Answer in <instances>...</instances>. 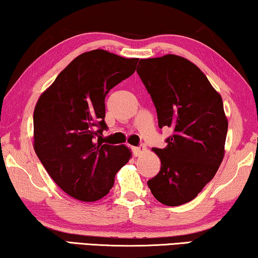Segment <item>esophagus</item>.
I'll use <instances>...</instances> for the list:
<instances>
[{
    "label": "esophagus",
    "instance_id": "obj_1",
    "mask_svg": "<svg viewBox=\"0 0 258 258\" xmlns=\"http://www.w3.org/2000/svg\"><path fill=\"white\" fill-rule=\"evenodd\" d=\"M132 151H133V154L136 155V157H140V155L143 154L145 151H146V148H145L144 146L143 147H133Z\"/></svg>",
    "mask_w": 258,
    "mask_h": 258
}]
</instances>
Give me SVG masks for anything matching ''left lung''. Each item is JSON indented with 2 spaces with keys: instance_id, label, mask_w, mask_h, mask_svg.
I'll return each mask as SVG.
<instances>
[{
  "instance_id": "left-lung-1",
  "label": "left lung",
  "mask_w": 258,
  "mask_h": 258,
  "mask_svg": "<svg viewBox=\"0 0 258 258\" xmlns=\"http://www.w3.org/2000/svg\"><path fill=\"white\" fill-rule=\"evenodd\" d=\"M137 72L157 108L159 127L173 128L167 146L153 148L161 168L147 184L162 205H183L198 197L223 160L228 120L222 98L183 57L140 59Z\"/></svg>"
}]
</instances>
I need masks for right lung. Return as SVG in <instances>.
<instances>
[{
	"label": "right lung",
	"instance_id": "1",
	"mask_svg": "<svg viewBox=\"0 0 258 258\" xmlns=\"http://www.w3.org/2000/svg\"><path fill=\"white\" fill-rule=\"evenodd\" d=\"M138 58L106 50L76 57L41 94L34 111V150L51 179L77 200H100L131 158L125 145L101 141L105 97L134 74Z\"/></svg>",
	"mask_w": 258,
	"mask_h": 258
}]
</instances>
